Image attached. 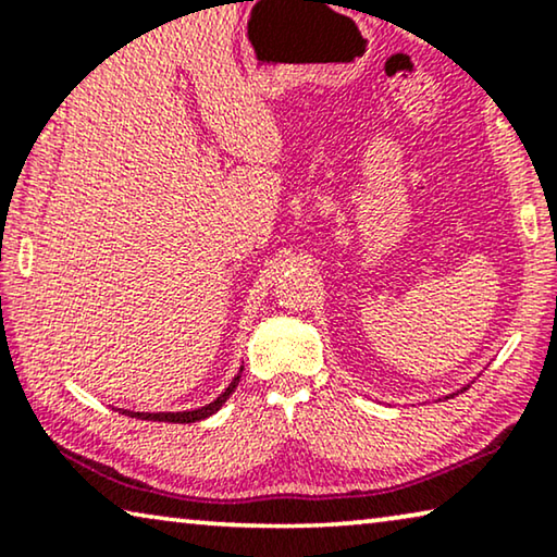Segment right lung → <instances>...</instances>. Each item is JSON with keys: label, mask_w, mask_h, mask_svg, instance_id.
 Here are the masks:
<instances>
[{"label": "right lung", "mask_w": 557, "mask_h": 557, "mask_svg": "<svg viewBox=\"0 0 557 557\" xmlns=\"http://www.w3.org/2000/svg\"><path fill=\"white\" fill-rule=\"evenodd\" d=\"M239 375H242V371H239ZM239 375L237 379H234L230 386H226V391L224 394H219L214 401L211 404H207V406H201V409H194V411H176V413H140V411H123V413H128V417H133V419H146V421H169V424H194V421H201V419H207V417H211V413L214 411H219V406H222L226 398L232 396V391L237 388V383H239Z\"/></svg>", "instance_id": "obj_1"}]
</instances>
